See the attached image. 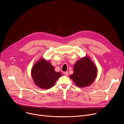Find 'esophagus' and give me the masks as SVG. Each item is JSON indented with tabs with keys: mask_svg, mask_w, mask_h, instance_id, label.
I'll use <instances>...</instances> for the list:
<instances>
[{
	"mask_svg": "<svg viewBox=\"0 0 124 124\" xmlns=\"http://www.w3.org/2000/svg\"><path fill=\"white\" fill-rule=\"evenodd\" d=\"M64 74L65 75V76H68L69 75L68 72H67V71H66V72H64Z\"/></svg>",
	"mask_w": 124,
	"mask_h": 124,
	"instance_id": "esophagus-1",
	"label": "esophagus"
}]
</instances>
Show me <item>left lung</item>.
I'll return each mask as SVG.
<instances>
[{"instance_id":"obj_1","label":"left lung","mask_w":124,"mask_h":124,"mask_svg":"<svg viewBox=\"0 0 124 124\" xmlns=\"http://www.w3.org/2000/svg\"><path fill=\"white\" fill-rule=\"evenodd\" d=\"M97 69L88 57L86 56L77 61L74 66V72L70 78L79 87L90 85L95 80Z\"/></svg>"}]
</instances>
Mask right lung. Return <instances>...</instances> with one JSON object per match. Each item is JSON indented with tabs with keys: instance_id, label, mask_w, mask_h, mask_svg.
Instances as JSON below:
<instances>
[{
	"instance_id": "right-lung-1",
	"label": "right lung",
	"mask_w": 124,
	"mask_h": 124,
	"mask_svg": "<svg viewBox=\"0 0 124 124\" xmlns=\"http://www.w3.org/2000/svg\"><path fill=\"white\" fill-rule=\"evenodd\" d=\"M61 76V73L56 72L54 67L43 59L37 62L31 69V76L35 84L43 89L52 87Z\"/></svg>"
}]
</instances>
